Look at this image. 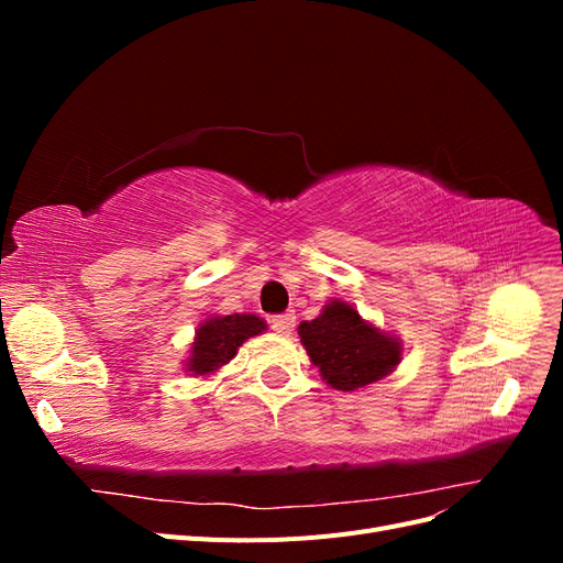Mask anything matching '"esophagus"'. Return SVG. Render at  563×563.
Returning a JSON list of instances; mask_svg holds the SVG:
<instances>
[{"mask_svg": "<svg viewBox=\"0 0 563 563\" xmlns=\"http://www.w3.org/2000/svg\"><path fill=\"white\" fill-rule=\"evenodd\" d=\"M269 327L275 329L277 333H284V335H288L294 331V327H296V317L291 314V312H286V314H277V317H272L269 319Z\"/></svg>", "mask_w": 563, "mask_h": 563, "instance_id": "esophagus-1", "label": "esophagus"}]
</instances>
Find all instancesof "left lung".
Segmentation results:
<instances>
[{
    "instance_id": "8db88e82",
    "label": "left lung",
    "mask_w": 563,
    "mask_h": 563,
    "mask_svg": "<svg viewBox=\"0 0 563 563\" xmlns=\"http://www.w3.org/2000/svg\"><path fill=\"white\" fill-rule=\"evenodd\" d=\"M298 335L321 378L333 389L366 387L401 362L399 338L385 335L343 300L323 305L317 319L300 323Z\"/></svg>"
}]
</instances>
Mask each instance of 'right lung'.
<instances>
[{
    "instance_id": "right-lung-1",
    "label": "right lung",
    "mask_w": 563,
    "mask_h": 563,
    "mask_svg": "<svg viewBox=\"0 0 563 563\" xmlns=\"http://www.w3.org/2000/svg\"><path fill=\"white\" fill-rule=\"evenodd\" d=\"M265 329V321L255 314L211 317L197 329L190 360L185 366L195 376H209L232 360L246 338L258 335Z\"/></svg>"
}]
</instances>
